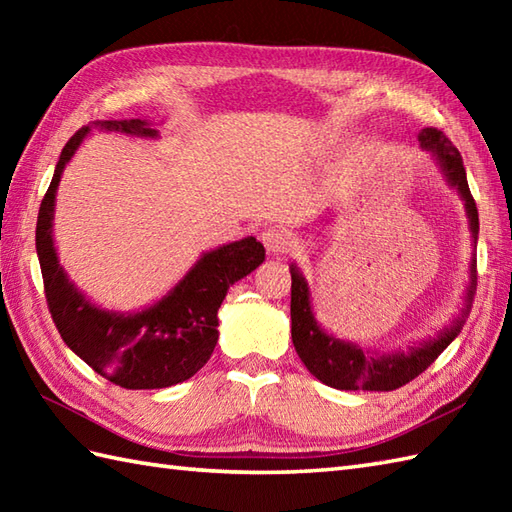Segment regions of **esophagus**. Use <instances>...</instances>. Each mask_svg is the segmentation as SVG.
Wrapping results in <instances>:
<instances>
[{"label": "esophagus", "instance_id": "1", "mask_svg": "<svg viewBox=\"0 0 512 512\" xmlns=\"http://www.w3.org/2000/svg\"><path fill=\"white\" fill-rule=\"evenodd\" d=\"M262 242H264V246H266L270 255H284V253H288L290 246H292L290 235L284 231V228H277V226L264 228Z\"/></svg>", "mask_w": 512, "mask_h": 512}]
</instances>
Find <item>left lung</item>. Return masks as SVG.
<instances>
[{"label":"left lung","mask_w":512,"mask_h":512,"mask_svg":"<svg viewBox=\"0 0 512 512\" xmlns=\"http://www.w3.org/2000/svg\"><path fill=\"white\" fill-rule=\"evenodd\" d=\"M418 140L424 149L431 151V154L440 160L449 182L460 191L466 202V213L471 217V231L473 235H477V231H480V220H477V206L471 195L469 182H466V171L460 151L455 149L451 140L436 127L422 129ZM290 275V319L295 350L314 378H319L321 383L334 389L345 391H391L407 385L409 380L420 376L424 369L447 350L455 336L460 334L462 323L466 321V314L471 312L473 297L477 290V266L473 262L471 286L469 292H466V308L462 312V317H458V321H455L451 328L444 330L438 339H433L420 347H411L407 354L398 352L374 356L372 352H363L361 347L343 343L339 339H334V336L325 334L312 317L308 284L299 275L297 266H290Z\"/></svg>","instance_id":"left-lung-1"}]
</instances>
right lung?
Instances as JSON below:
<instances>
[{"mask_svg":"<svg viewBox=\"0 0 512 512\" xmlns=\"http://www.w3.org/2000/svg\"><path fill=\"white\" fill-rule=\"evenodd\" d=\"M94 125L110 132L156 136L140 118L94 121ZM88 132V127H81L65 143L39 206L35 242L50 317L63 343L110 383L125 389L171 387L209 361L217 343V310L226 290L253 273L264 262L266 250L255 237L211 250L165 299L145 312L125 317L94 308L65 277L52 246L54 193L65 162Z\"/></svg>","mask_w":512,"mask_h":512,"instance_id":"obj_1","label":"right lung"}]
</instances>
